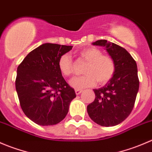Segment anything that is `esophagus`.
Wrapping results in <instances>:
<instances>
[{
  "label": "esophagus",
  "mask_w": 152,
  "mask_h": 152,
  "mask_svg": "<svg viewBox=\"0 0 152 152\" xmlns=\"http://www.w3.org/2000/svg\"><path fill=\"white\" fill-rule=\"evenodd\" d=\"M81 92H82V89H75V93L77 95L80 94Z\"/></svg>",
  "instance_id": "obj_1"
}]
</instances>
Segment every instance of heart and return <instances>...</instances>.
Returning a JSON list of instances; mask_svg holds the SVG:
<instances>
[{
  "mask_svg": "<svg viewBox=\"0 0 152 152\" xmlns=\"http://www.w3.org/2000/svg\"><path fill=\"white\" fill-rule=\"evenodd\" d=\"M81 61L87 63L84 68L85 75L74 78L70 85L76 89L91 87L98 83L100 85L109 82L115 72V62L112 57L103 55L99 49L87 48L81 50L78 54ZM58 69L65 77H70L74 73V61L71 55L64 54L58 60Z\"/></svg>",
  "mask_w": 152,
  "mask_h": 152,
  "instance_id": "1",
  "label": "heart"
}]
</instances>
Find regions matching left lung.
<instances>
[{
	"label": "left lung",
	"instance_id": "left-lung-1",
	"mask_svg": "<svg viewBox=\"0 0 152 152\" xmlns=\"http://www.w3.org/2000/svg\"><path fill=\"white\" fill-rule=\"evenodd\" d=\"M93 45L104 46L115 62V72L102 88L94 89L95 99L87 106L94 122L102 126H114L125 121L134 106L139 89L136 61L124 48L99 40Z\"/></svg>",
	"mask_w": 152,
	"mask_h": 152
}]
</instances>
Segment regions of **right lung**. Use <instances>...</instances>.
Instances as JSON below:
<instances>
[{
  "label": "right lung",
  "instance_id": "add662e5",
  "mask_svg": "<svg viewBox=\"0 0 152 152\" xmlns=\"http://www.w3.org/2000/svg\"><path fill=\"white\" fill-rule=\"evenodd\" d=\"M72 46L44 43L30 52L17 69L15 88L26 116L40 126H52L65 118L76 97L58 69L61 55Z\"/></svg>",
  "mask_w": 152,
  "mask_h": 152
}]
</instances>
